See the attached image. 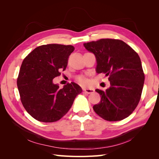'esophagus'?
<instances>
[{
	"mask_svg": "<svg viewBox=\"0 0 159 159\" xmlns=\"http://www.w3.org/2000/svg\"><path fill=\"white\" fill-rule=\"evenodd\" d=\"M83 91H84L86 93H88V94L91 93H93L94 91H95V90L93 89H91H91L84 88V89H83Z\"/></svg>",
	"mask_w": 159,
	"mask_h": 159,
	"instance_id": "1",
	"label": "esophagus"
}]
</instances>
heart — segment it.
Listing matches in <instances>:
<instances>
[{
	"mask_svg": "<svg viewBox=\"0 0 159 159\" xmlns=\"http://www.w3.org/2000/svg\"><path fill=\"white\" fill-rule=\"evenodd\" d=\"M77 80H78V81L80 84H82V85H85L88 83V80L82 76L78 77V78H77Z\"/></svg>",
	"mask_w": 159,
	"mask_h": 159,
	"instance_id": "obj_1",
	"label": "heart"
}]
</instances>
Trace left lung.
<instances>
[{
	"label": "left lung",
	"instance_id": "left-lung-1",
	"mask_svg": "<svg viewBox=\"0 0 159 159\" xmlns=\"http://www.w3.org/2000/svg\"><path fill=\"white\" fill-rule=\"evenodd\" d=\"M97 60L96 71L109 76L110 88L95 89L101 101L94 111L108 121L129 117L138 105L143 88L145 74L141 59L131 46L121 40L103 38L84 43Z\"/></svg>",
	"mask_w": 159,
	"mask_h": 159
}]
</instances>
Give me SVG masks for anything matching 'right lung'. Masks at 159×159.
<instances>
[{
	"instance_id": "add662e5",
	"label": "right lung",
	"mask_w": 159,
	"mask_h": 159,
	"mask_svg": "<svg viewBox=\"0 0 159 159\" xmlns=\"http://www.w3.org/2000/svg\"><path fill=\"white\" fill-rule=\"evenodd\" d=\"M74 50L71 45H42L24 59L17 78L18 89L24 107L38 121H58L82 91L74 82L67 84L61 89L53 82L61 75V71L66 70Z\"/></svg>"
}]
</instances>
